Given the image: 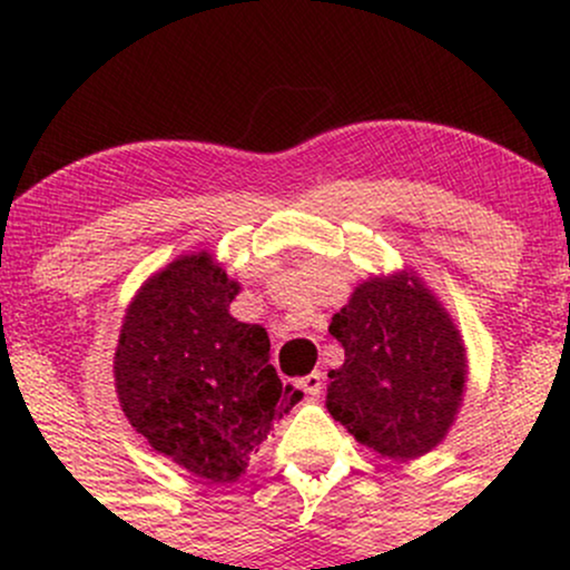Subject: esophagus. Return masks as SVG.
<instances>
[{
	"mask_svg": "<svg viewBox=\"0 0 570 570\" xmlns=\"http://www.w3.org/2000/svg\"><path fill=\"white\" fill-rule=\"evenodd\" d=\"M297 389H303L307 396H313L316 399L318 394H322V389H324V375L322 372H311V375H305V377H299L297 381Z\"/></svg>",
	"mask_w": 570,
	"mask_h": 570,
	"instance_id": "esophagus-1",
	"label": "esophagus"
}]
</instances>
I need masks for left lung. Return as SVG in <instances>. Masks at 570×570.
Wrapping results in <instances>:
<instances>
[{"mask_svg":"<svg viewBox=\"0 0 570 570\" xmlns=\"http://www.w3.org/2000/svg\"><path fill=\"white\" fill-rule=\"evenodd\" d=\"M345 348L330 370L326 410L353 440L391 461L442 444L469 381V358L448 307L415 271L370 276L330 324Z\"/></svg>","mask_w":570,"mask_h":570,"instance_id":"left-lung-1","label":"left lung"}]
</instances>
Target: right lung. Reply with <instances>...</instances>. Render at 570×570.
Returning a JSON list of instances; mask_svg holds the SVG:
<instances>
[{
    "label": "right lung",
    "instance_id": "obj_1",
    "mask_svg": "<svg viewBox=\"0 0 570 570\" xmlns=\"http://www.w3.org/2000/svg\"><path fill=\"white\" fill-rule=\"evenodd\" d=\"M240 284L212 252L179 254L126 307L115 389L136 434L206 482H233L303 399L271 364L265 326L230 316Z\"/></svg>",
    "mask_w": 570,
    "mask_h": 570
}]
</instances>
